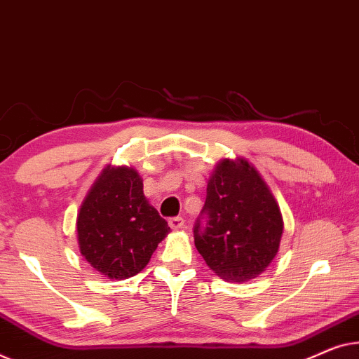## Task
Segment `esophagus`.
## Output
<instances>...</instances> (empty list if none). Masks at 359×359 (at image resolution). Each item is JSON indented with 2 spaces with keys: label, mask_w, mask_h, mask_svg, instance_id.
I'll return each mask as SVG.
<instances>
[{
  "label": "esophagus",
  "mask_w": 359,
  "mask_h": 359,
  "mask_svg": "<svg viewBox=\"0 0 359 359\" xmlns=\"http://www.w3.org/2000/svg\"><path fill=\"white\" fill-rule=\"evenodd\" d=\"M169 226H170V228H172L174 231L182 229V228H184V219H182L180 216H175V218H170V219H169Z\"/></svg>",
  "instance_id": "1"
}]
</instances>
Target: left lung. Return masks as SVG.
I'll list each match as a JSON object with an SVG mask.
<instances>
[{
  "label": "left lung",
  "instance_id": "1",
  "mask_svg": "<svg viewBox=\"0 0 359 359\" xmlns=\"http://www.w3.org/2000/svg\"><path fill=\"white\" fill-rule=\"evenodd\" d=\"M281 234L280 206L259 170L244 158L219 161L194 228L206 265L226 281H249L275 259Z\"/></svg>",
  "mask_w": 359,
  "mask_h": 359
}]
</instances>
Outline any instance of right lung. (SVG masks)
Instances as JSON below:
<instances>
[{"label": "right lung", "instance_id": "right-lung-1", "mask_svg": "<svg viewBox=\"0 0 359 359\" xmlns=\"http://www.w3.org/2000/svg\"><path fill=\"white\" fill-rule=\"evenodd\" d=\"M169 231L168 221L146 200L143 179L127 165L102 170L76 219L81 255L112 280L140 273Z\"/></svg>", "mask_w": 359, "mask_h": 359}]
</instances>
